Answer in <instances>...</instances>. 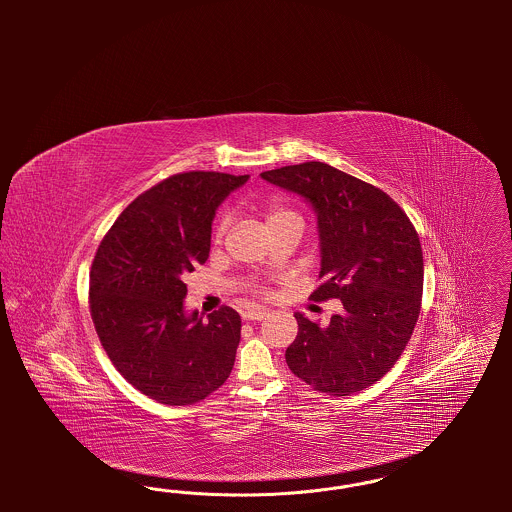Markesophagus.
I'll return each mask as SVG.
<instances>
[{
    "label": "esophagus",
    "instance_id": "obj_1",
    "mask_svg": "<svg viewBox=\"0 0 512 512\" xmlns=\"http://www.w3.org/2000/svg\"><path fill=\"white\" fill-rule=\"evenodd\" d=\"M267 315V309H247L242 317H244V320H263Z\"/></svg>",
    "mask_w": 512,
    "mask_h": 512
}]
</instances>
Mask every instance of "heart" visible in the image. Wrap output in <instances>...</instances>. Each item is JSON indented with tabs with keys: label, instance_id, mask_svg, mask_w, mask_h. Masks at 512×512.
<instances>
[{
	"label": "heart",
	"instance_id": "1",
	"mask_svg": "<svg viewBox=\"0 0 512 512\" xmlns=\"http://www.w3.org/2000/svg\"><path fill=\"white\" fill-rule=\"evenodd\" d=\"M265 219H267V228H272V226L282 224L286 220H301V217H299L297 211H293L292 207L274 199V201H268L267 209H265ZM226 228H228V215H220L217 222H215V232H213V238H215L217 244L224 238Z\"/></svg>",
	"mask_w": 512,
	"mask_h": 512
}]
</instances>
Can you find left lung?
Returning <instances> with one entry per match:
<instances>
[{
    "label": "left lung",
    "mask_w": 512,
    "mask_h": 512,
    "mask_svg": "<svg viewBox=\"0 0 512 512\" xmlns=\"http://www.w3.org/2000/svg\"><path fill=\"white\" fill-rule=\"evenodd\" d=\"M261 176L315 209L324 282L311 299L343 305L326 326L295 313L286 363L313 390H365L395 365L418 320L424 261L413 222L380 188L320 161Z\"/></svg>",
    "instance_id": "obj_1"
}]
</instances>
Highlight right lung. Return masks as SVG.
<instances>
[{
	"label": "right lung",
	"instance_id": "1",
	"mask_svg": "<svg viewBox=\"0 0 512 512\" xmlns=\"http://www.w3.org/2000/svg\"><path fill=\"white\" fill-rule=\"evenodd\" d=\"M247 174L180 172L138 195L101 240L90 270V313L111 363L163 405H192L232 372L242 318L220 307L184 311V278L211 249L215 211Z\"/></svg>",
	"mask_w": 512,
	"mask_h": 512
}]
</instances>
